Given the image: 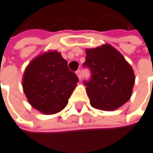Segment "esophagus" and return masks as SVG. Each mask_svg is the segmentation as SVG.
Listing matches in <instances>:
<instances>
[{"instance_id": "obj_1", "label": "esophagus", "mask_w": 153, "mask_h": 153, "mask_svg": "<svg viewBox=\"0 0 153 153\" xmlns=\"http://www.w3.org/2000/svg\"><path fill=\"white\" fill-rule=\"evenodd\" d=\"M76 75L78 76V78L81 80L82 79V71H80V70H78V71H76Z\"/></svg>"}]
</instances>
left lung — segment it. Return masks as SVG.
I'll list each match as a JSON object with an SVG mask.
<instances>
[{
  "mask_svg": "<svg viewBox=\"0 0 153 153\" xmlns=\"http://www.w3.org/2000/svg\"><path fill=\"white\" fill-rule=\"evenodd\" d=\"M84 66L91 78L84 82L91 105L97 109L113 111L126 103L135 81L132 66L121 53L108 44L88 48Z\"/></svg>",
  "mask_w": 153,
  "mask_h": 153,
  "instance_id": "obj_1",
  "label": "left lung"
}]
</instances>
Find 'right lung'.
<instances>
[{
  "label": "right lung",
  "instance_id": "right-lung-1",
  "mask_svg": "<svg viewBox=\"0 0 153 153\" xmlns=\"http://www.w3.org/2000/svg\"><path fill=\"white\" fill-rule=\"evenodd\" d=\"M79 79L68 69L67 61L53 50L40 53L27 66L22 79L28 103L45 115L62 110Z\"/></svg>",
  "mask_w": 153,
  "mask_h": 153
}]
</instances>
